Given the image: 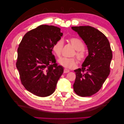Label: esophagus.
<instances>
[{"instance_id": "esophagus-1", "label": "esophagus", "mask_w": 124, "mask_h": 124, "mask_svg": "<svg viewBox=\"0 0 124 124\" xmlns=\"http://www.w3.org/2000/svg\"><path fill=\"white\" fill-rule=\"evenodd\" d=\"M70 72V70H68V69H64V73H68Z\"/></svg>"}]
</instances>
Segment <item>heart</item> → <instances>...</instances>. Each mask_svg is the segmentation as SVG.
<instances>
[{
  "label": "heart",
  "instance_id": "b5f03b06",
  "mask_svg": "<svg viewBox=\"0 0 124 124\" xmlns=\"http://www.w3.org/2000/svg\"><path fill=\"white\" fill-rule=\"evenodd\" d=\"M69 41L76 49L75 53H74L72 55L73 56L75 55L79 62L81 61L84 57V54L83 51L85 48V46H84L83 42L80 39L77 38H70ZM63 45V40L62 39H60L55 42L53 45L52 50L57 56H60L61 54ZM58 63L62 67L68 68V69H72V68H75L77 65V62L74 58H67L65 57H60L58 60Z\"/></svg>",
  "mask_w": 124,
  "mask_h": 124
}]
</instances>
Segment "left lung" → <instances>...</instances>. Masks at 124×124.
<instances>
[{"label": "left lung", "mask_w": 124, "mask_h": 124, "mask_svg": "<svg viewBox=\"0 0 124 124\" xmlns=\"http://www.w3.org/2000/svg\"><path fill=\"white\" fill-rule=\"evenodd\" d=\"M87 47L88 55L82 68L74 70L73 89L78 95L91 96L98 92L110 74L112 51L106 36L91 26L72 27Z\"/></svg>", "instance_id": "obj_1"}]
</instances>
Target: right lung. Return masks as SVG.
I'll use <instances>...</instances> for the list:
<instances>
[{
	"mask_svg": "<svg viewBox=\"0 0 124 124\" xmlns=\"http://www.w3.org/2000/svg\"><path fill=\"white\" fill-rule=\"evenodd\" d=\"M53 25H41L23 37L17 49L16 68L22 85L40 97L54 93L63 67L57 65L52 47L63 33Z\"/></svg>",
	"mask_w": 124,
	"mask_h": 124,
	"instance_id": "1",
	"label": "right lung"
}]
</instances>
